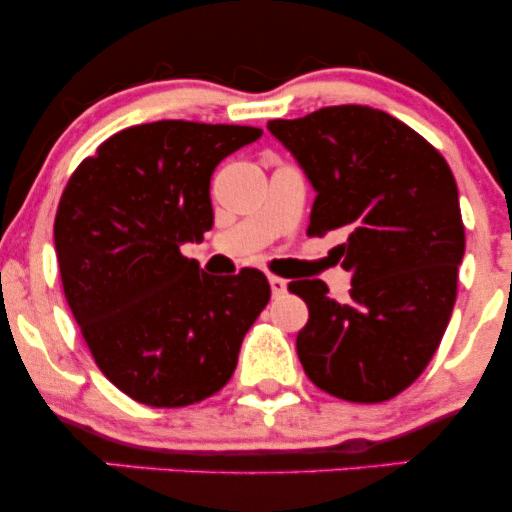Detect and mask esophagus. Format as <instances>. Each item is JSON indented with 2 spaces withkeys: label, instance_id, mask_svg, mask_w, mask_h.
I'll return each instance as SVG.
<instances>
[{
  "label": "esophagus",
  "instance_id": "34e87169",
  "mask_svg": "<svg viewBox=\"0 0 512 512\" xmlns=\"http://www.w3.org/2000/svg\"><path fill=\"white\" fill-rule=\"evenodd\" d=\"M269 286H272L274 296H281V293L286 291V279H281V276L269 274Z\"/></svg>",
  "mask_w": 512,
  "mask_h": 512
}]
</instances>
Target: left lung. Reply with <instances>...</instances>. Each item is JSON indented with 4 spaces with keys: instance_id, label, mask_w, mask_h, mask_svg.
Masks as SVG:
<instances>
[{
    "instance_id": "obj_1",
    "label": "left lung",
    "mask_w": 512,
    "mask_h": 512,
    "mask_svg": "<svg viewBox=\"0 0 512 512\" xmlns=\"http://www.w3.org/2000/svg\"><path fill=\"white\" fill-rule=\"evenodd\" d=\"M267 129L298 158L317 197L308 236L344 233L349 301L325 281H291L308 305L296 337L320 390L378 404L424 373L457 298L464 223L457 185L436 146L368 105H332Z\"/></svg>"
}]
</instances>
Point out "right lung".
Here are the masks:
<instances>
[{
    "instance_id": "1",
    "label": "right lung",
    "mask_w": 512,
    "mask_h": 512,
    "mask_svg": "<svg viewBox=\"0 0 512 512\" xmlns=\"http://www.w3.org/2000/svg\"><path fill=\"white\" fill-rule=\"evenodd\" d=\"M260 127L158 120L84 158L55 216L62 289L93 361L134 402L178 409L231 380L269 303L260 269L211 276L180 252L214 226L209 182Z\"/></svg>"
}]
</instances>
